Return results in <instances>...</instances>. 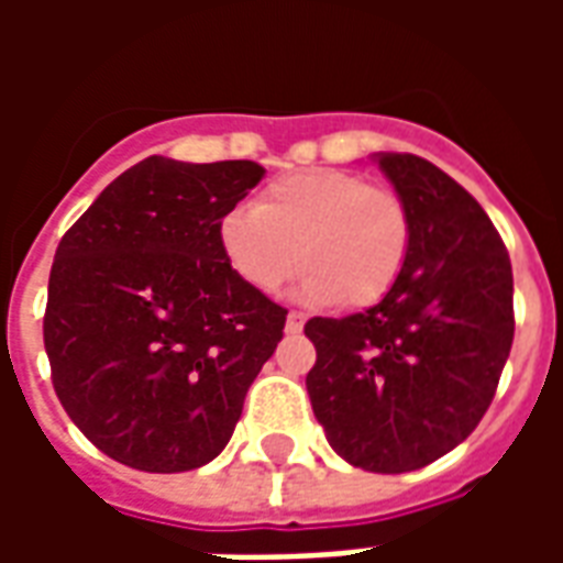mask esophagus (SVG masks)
<instances>
[{"instance_id": "esophagus-1", "label": "esophagus", "mask_w": 563, "mask_h": 563, "mask_svg": "<svg viewBox=\"0 0 563 563\" xmlns=\"http://www.w3.org/2000/svg\"><path fill=\"white\" fill-rule=\"evenodd\" d=\"M301 329H305V313L289 310V317H286V331H289V334H298Z\"/></svg>"}]
</instances>
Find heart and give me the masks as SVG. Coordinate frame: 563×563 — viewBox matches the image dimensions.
<instances>
[{
    "label": "heart",
    "instance_id": "b5f03b06",
    "mask_svg": "<svg viewBox=\"0 0 563 563\" xmlns=\"http://www.w3.org/2000/svg\"><path fill=\"white\" fill-rule=\"evenodd\" d=\"M234 274L258 292L280 289L301 268L298 295L310 305L379 301L401 277L410 253V213L389 186L343 168H305L277 177L253 205L220 222Z\"/></svg>",
    "mask_w": 563,
    "mask_h": 563
}]
</instances>
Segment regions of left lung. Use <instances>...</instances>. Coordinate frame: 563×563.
Listing matches in <instances>:
<instances>
[{"instance_id": "left-lung-1", "label": "left lung", "mask_w": 563, "mask_h": 563, "mask_svg": "<svg viewBox=\"0 0 563 563\" xmlns=\"http://www.w3.org/2000/svg\"><path fill=\"white\" fill-rule=\"evenodd\" d=\"M410 213L401 277L365 313L313 317L307 395L353 467L407 473L471 431L512 346V265L479 201L413 153L374 156Z\"/></svg>"}]
</instances>
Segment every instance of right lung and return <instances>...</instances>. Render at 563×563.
Masks as SVG:
<instances>
[{"label": "right lung", "instance_id": "add662e5", "mask_svg": "<svg viewBox=\"0 0 563 563\" xmlns=\"http://www.w3.org/2000/svg\"><path fill=\"white\" fill-rule=\"evenodd\" d=\"M265 177L258 162L147 156L102 189L56 246L44 350L92 446L147 473L220 455L286 310L244 283L220 222Z\"/></svg>", "mask_w": 563, "mask_h": 563}]
</instances>
